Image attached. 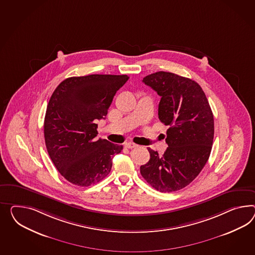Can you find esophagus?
<instances>
[{"mask_svg":"<svg viewBox=\"0 0 255 255\" xmlns=\"http://www.w3.org/2000/svg\"><path fill=\"white\" fill-rule=\"evenodd\" d=\"M125 147L128 149H132V148H136L137 147V144L133 143V142H128L125 144Z\"/></svg>","mask_w":255,"mask_h":255,"instance_id":"esophagus-1","label":"esophagus"}]
</instances>
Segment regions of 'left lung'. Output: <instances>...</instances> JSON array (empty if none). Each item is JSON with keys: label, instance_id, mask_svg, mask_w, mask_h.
Wrapping results in <instances>:
<instances>
[{"label": "left lung", "instance_id": "obj_1", "mask_svg": "<svg viewBox=\"0 0 255 255\" xmlns=\"http://www.w3.org/2000/svg\"><path fill=\"white\" fill-rule=\"evenodd\" d=\"M161 96L158 118L168 126L163 156L148 148L150 160L140 174L152 188L172 192L192 182L209 159L214 140V116L203 89L192 79L170 72L144 78Z\"/></svg>", "mask_w": 255, "mask_h": 255}]
</instances>
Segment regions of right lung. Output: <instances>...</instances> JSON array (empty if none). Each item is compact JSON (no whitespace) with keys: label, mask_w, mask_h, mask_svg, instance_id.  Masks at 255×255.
Here are the masks:
<instances>
[{"label":"right lung","mask_w":255,"mask_h":255,"mask_svg":"<svg viewBox=\"0 0 255 255\" xmlns=\"http://www.w3.org/2000/svg\"><path fill=\"white\" fill-rule=\"evenodd\" d=\"M127 75H89L62 81L46 110L44 137L52 163L67 181L88 187L110 173L122 145L95 137Z\"/></svg>","instance_id":"right-lung-1"}]
</instances>
